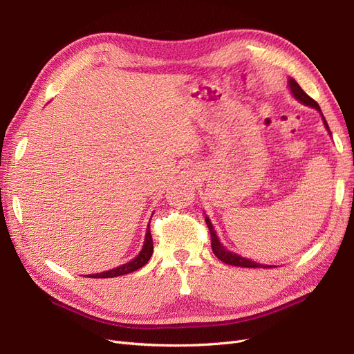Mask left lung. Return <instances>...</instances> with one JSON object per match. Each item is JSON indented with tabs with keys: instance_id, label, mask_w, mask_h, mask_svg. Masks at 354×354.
Returning <instances> with one entry per match:
<instances>
[{
	"instance_id": "obj_1",
	"label": "left lung",
	"mask_w": 354,
	"mask_h": 354,
	"mask_svg": "<svg viewBox=\"0 0 354 354\" xmlns=\"http://www.w3.org/2000/svg\"><path fill=\"white\" fill-rule=\"evenodd\" d=\"M288 85H289V88H291L292 95H294V97H295L299 103H303V104H306V106H312V108H315L316 111L320 112V115H322V111H320L317 102L313 100L312 97H310L308 94H306L304 90H303L301 87H299L298 82H297L295 80L289 78ZM322 120H324V124H325V127H326V130L329 131V127H328V124H326V121H325L324 115H322ZM205 221H207V226H208L209 233H211V248H212V252H214V255L217 257L218 260H221L223 263H226V264H230V266L250 267V269H259V267H264V269H269V267H272V266H267V264H259V263L251 261V260H248V259H243V257H241V255H238V254H234V252H230L229 250L224 248V246L220 243V241H218V238H217V234H216V230H214L212 224H211V221H209L208 217H205Z\"/></svg>"
}]
</instances>
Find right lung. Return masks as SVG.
I'll use <instances>...</instances> for the list:
<instances>
[{
	"instance_id": "1",
	"label": "right lung",
	"mask_w": 354,
	"mask_h": 354,
	"mask_svg": "<svg viewBox=\"0 0 354 354\" xmlns=\"http://www.w3.org/2000/svg\"><path fill=\"white\" fill-rule=\"evenodd\" d=\"M153 252V241H152V234H151V227L147 226L146 230V238H145V245L134 260L128 261L120 267H116V269L108 270V272H103V273H95V274H87L88 277H94V279H100V277H116V276H122V274H128V273H133L136 270L140 269L143 267L149 260H151Z\"/></svg>"
}]
</instances>
